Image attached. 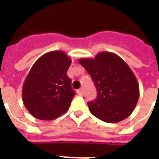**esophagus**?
<instances>
[{"mask_svg": "<svg viewBox=\"0 0 159 159\" xmlns=\"http://www.w3.org/2000/svg\"><path fill=\"white\" fill-rule=\"evenodd\" d=\"M77 94L79 95V96H82L83 95V90L82 89H80L77 91Z\"/></svg>", "mask_w": 159, "mask_h": 159, "instance_id": "34e87169", "label": "esophagus"}]
</instances>
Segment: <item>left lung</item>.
<instances>
[{
	"label": "left lung",
	"instance_id": "1",
	"mask_svg": "<svg viewBox=\"0 0 159 159\" xmlns=\"http://www.w3.org/2000/svg\"><path fill=\"white\" fill-rule=\"evenodd\" d=\"M79 62L92 77L97 91V99L87 103L93 116L108 123L126 119L135 108L139 87L126 62L115 53L102 52L95 58Z\"/></svg>",
	"mask_w": 159,
	"mask_h": 159
}]
</instances>
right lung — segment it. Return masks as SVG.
<instances>
[{
  "instance_id": "add662e5",
  "label": "right lung",
  "mask_w": 159,
  "mask_h": 159,
  "mask_svg": "<svg viewBox=\"0 0 159 159\" xmlns=\"http://www.w3.org/2000/svg\"><path fill=\"white\" fill-rule=\"evenodd\" d=\"M70 65L62 51L45 53L34 63L22 89L24 105L34 117L52 120L67 112L76 94L67 75Z\"/></svg>"
}]
</instances>
